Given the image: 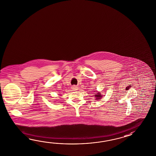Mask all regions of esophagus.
Returning <instances> with one entry per match:
<instances>
[{
	"instance_id": "34e87169",
	"label": "esophagus",
	"mask_w": 156,
	"mask_h": 156,
	"mask_svg": "<svg viewBox=\"0 0 156 156\" xmlns=\"http://www.w3.org/2000/svg\"><path fill=\"white\" fill-rule=\"evenodd\" d=\"M73 90H77L78 89V87L76 86H73Z\"/></svg>"
}]
</instances>
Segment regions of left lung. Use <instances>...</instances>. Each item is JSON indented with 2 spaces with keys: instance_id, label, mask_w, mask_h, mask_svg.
<instances>
[{
  "instance_id": "1",
  "label": "left lung",
  "mask_w": 156,
  "mask_h": 156,
  "mask_svg": "<svg viewBox=\"0 0 156 156\" xmlns=\"http://www.w3.org/2000/svg\"><path fill=\"white\" fill-rule=\"evenodd\" d=\"M94 94H95V98H96V100H100L101 99V98H102V97H103V95H101V94H100V93H94Z\"/></svg>"
}]
</instances>
